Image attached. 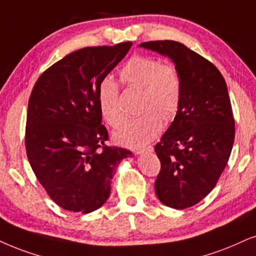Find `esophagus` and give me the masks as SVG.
<instances>
[{"label":"esophagus","instance_id":"obj_1","mask_svg":"<svg viewBox=\"0 0 256 256\" xmlns=\"http://www.w3.org/2000/svg\"><path fill=\"white\" fill-rule=\"evenodd\" d=\"M154 151V148L151 146H146V148H136L134 150V154H144V152H152Z\"/></svg>","mask_w":256,"mask_h":256}]
</instances>
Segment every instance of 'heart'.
I'll list each match as a JSON object with an SVG mask.
<instances>
[{
	"instance_id": "1",
	"label": "heart",
	"mask_w": 256,
	"mask_h": 256,
	"mask_svg": "<svg viewBox=\"0 0 256 256\" xmlns=\"http://www.w3.org/2000/svg\"><path fill=\"white\" fill-rule=\"evenodd\" d=\"M128 86L142 87L140 108L145 111L130 118L114 132V139L128 148H140L150 143L163 128V119L170 120L178 111L182 99V80L171 64H162L156 58L134 56L119 72ZM98 106L102 118L112 128L122 120L119 106V87L111 76L102 80L98 88Z\"/></svg>"
}]
</instances>
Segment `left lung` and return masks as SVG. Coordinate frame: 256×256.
<instances>
[{
	"mask_svg": "<svg viewBox=\"0 0 256 256\" xmlns=\"http://www.w3.org/2000/svg\"><path fill=\"white\" fill-rule=\"evenodd\" d=\"M139 47L171 59L182 80L178 111L154 146L160 162L154 192L170 208H189L214 189L230 156L235 122L227 84L214 64L180 42Z\"/></svg>",
	"mask_w": 256,
	"mask_h": 256,
	"instance_id": "left-lung-1",
	"label": "left lung"
}]
</instances>
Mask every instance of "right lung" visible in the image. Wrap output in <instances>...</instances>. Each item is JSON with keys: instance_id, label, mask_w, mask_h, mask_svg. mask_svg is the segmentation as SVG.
<instances>
[{"instance_id": "right-lung-1", "label": "right lung", "mask_w": 256, "mask_h": 256, "mask_svg": "<svg viewBox=\"0 0 256 256\" xmlns=\"http://www.w3.org/2000/svg\"><path fill=\"white\" fill-rule=\"evenodd\" d=\"M132 46L86 47L41 74L28 102L26 151L48 196L70 212L88 214L111 192L118 164L131 151L108 146L98 88Z\"/></svg>"}]
</instances>
